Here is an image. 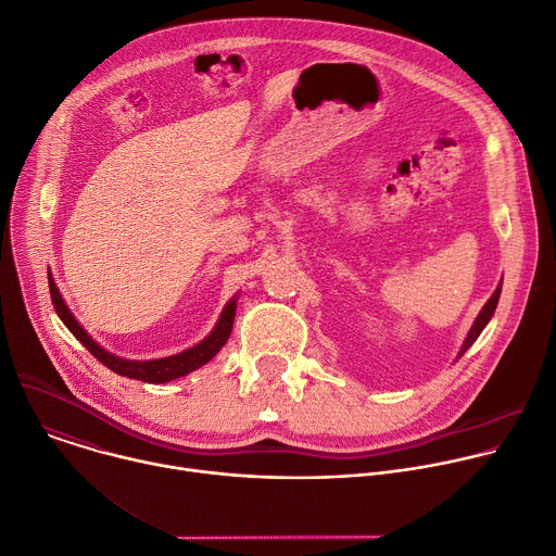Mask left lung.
Segmentation results:
<instances>
[{
	"label": "left lung",
	"mask_w": 556,
	"mask_h": 556,
	"mask_svg": "<svg viewBox=\"0 0 556 556\" xmlns=\"http://www.w3.org/2000/svg\"><path fill=\"white\" fill-rule=\"evenodd\" d=\"M500 294H502V283L497 286V290L493 292V296L486 301V305L482 307L478 319H475V324H472V328H470V332H468V337H466V341H464V345H462V350H459V356H462L475 341H478V337L482 334V330H484L486 324L491 321V316L495 314V307H497V301H500Z\"/></svg>",
	"instance_id": "obj_1"
}]
</instances>
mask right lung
Instances as JSON below:
<instances>
[{
  "mask_svg": "<svg viewBox=\"0 0 556 556\" xmlns=\"http://www.w3.org/2000/svg\"><path fill=\"white\" fill-rule=\"evenodd\" d=\"M48 286H50V299H52V305H54V312L59 314V319L67 326V330L81 341L86 345V350L97 358L101 361L105 367H110L112 371L121 374V376H127V378H136V380H144V382H169L174 378H180L202 365H206L219 350L222 345L228 341L230 337V330H232V321H235V299H230L219 316V321L215 326V330L202 341L198 343L195 348H189L176 356H167V358H157V361H125V358H118L110 352H105L101 345H97L92 341V337H88V332L76 324V319L72 316V312L67 309L65 301L61 299L59 290H56V283L54 279L48 275Z\"/></svg>",
  "mask_w": 556,
  "mask_h": 556,
  "instance_id": "right-lung-1",
  "label": "right lung"
}]
</instances>
